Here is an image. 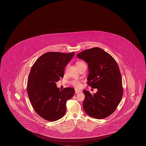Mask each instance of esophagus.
<instances>
[{
    "mask_svg": "<svg viewBox=\"0 0 146 146\" xmlns=\"http://www.w3.org/2000/svg\"><path fill=\"white\" fill-rule=\"evenodd\" d=\"M80 92V91L79 90H77V89H75V92L76 94L78 93H79Z\"/></svg>",
    "mask_w": 146,
    "mask_h": 146,
    "instance_id": "esophagus-1",
    "label": "esophagus"
}]
</instances>
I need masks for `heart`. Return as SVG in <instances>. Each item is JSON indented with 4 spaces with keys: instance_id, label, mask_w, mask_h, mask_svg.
<instances>
[{
    "instance_id": "1",
    "label": "heart",
    "mask_w": 146,
    "mask_h": 146,
    "mask_svg": "<svg viewBox=\"0 0 146 146\" xmlns=\"http://www.w3.org/2000/svg\"><path fill=\"white\" fill-rule=\"evenodd\" d=\"M76 65L77 67H78V68L79 69L81 67H82L83 66L86 64L82 61H79L76 63ZM71 84L73 86H74V87L77 88H79L81 86V82L78 80H73L71 81Z\"/></svg>"
}]
</instances>
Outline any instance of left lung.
Wrapping results in <instances>:
<instances>
[{"instance_id": "obj_1", "label": "left lung", "mask_w": 146, "mask_h": 146, "mask_svg": "<svg viewBox=\"0 0 146 146\" xmlns=\"http://www.w3.org/2000/svg\"><path fill=\"white\" fill-rule=\"evenodd\" d=\"M77 57L88 63V82L98 89L93 95L84 90V111L97 119H104L115 111L123 94L122 77L117 62L101 48L94 47L79 53Z\"/></svg>"}]
</instances>
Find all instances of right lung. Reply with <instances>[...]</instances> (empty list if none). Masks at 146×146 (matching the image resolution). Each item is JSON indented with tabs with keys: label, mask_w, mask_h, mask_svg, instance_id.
I'll return each instance as SVG.
<instances>
[{
	"label": "right lung",
	"mask_w": 146,
	"mask_h": 146,
	"mask_svg": "<svg viewBox=\"0 0 146 146\" xmlns=\"http://www.w3.org/2000/svg\"><path fill=\"white\" fill-rule=\"evenodd\" d=\"M74 54V52H46L31 67L27 94L36 113L48 121H55L65 115L67 101L75 93L74 88L70 87L60 91L55 84L64 77L65 67Z\"/></svg>",
	"instance_id": "obj_1"
}]
</instances>
